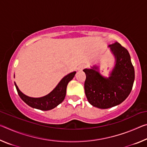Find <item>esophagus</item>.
Returning <instances> with one entry per match:
<instances>
[{"mask_svg": "<svg viewBox=\"0 0 147 147\" xmlns=\"http://www.w3.org/2000/svg\"><path fill=\"white\" fill-rule=\"evenodd\" d=\"M84 68H85V65H80L78 67V71H82Z\"/></svg>", "mask_w": 147, "mask_h": 147, "instance_id": "34e87169", "label": "esophagus"}]
</instances>
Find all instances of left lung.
Wrapping results in <instances>:
<instances>
[{"instance_id":"obj_1","label":"left lung","mask_w":147,"mask_h":147,"mask_svg":"<svg viewBox=\"0 0 147 147\" xmlns=\"http://www.w3.org/2000/svg\"><path fill=\"white\" fill-rule=\"evenodd\" d=\"M115 64L108 78L99 73L97 66L85 69V93L92 106L107 109L117 106L128 97L132 89L135 71L128 51L118 42L108 46Z\"/></svg>"}]
</instances>
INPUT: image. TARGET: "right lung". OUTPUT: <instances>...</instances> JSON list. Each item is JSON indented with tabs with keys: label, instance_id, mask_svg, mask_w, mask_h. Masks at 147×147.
<instances>
[{
	"label": "right lung",
	"instance_id": "1",
	"mask_svg": "<svg viewBox=\"0 0 147 147\" xmlns=\"http://www.w3.org/2000/svg\"><path fill=\"white\" fill-rule=\"evenodd\" d=\"M75 74L76 71H74L64 76L51 93L39 98H33L26 96L19 90L16 83H14L19 96L26 104L33 108L47 111L56 108L63 101L66 95L67 84L74 78Z\"/></svg>",
	"mask_w": 147,
	"mask_h": 147
}]
</instances>
